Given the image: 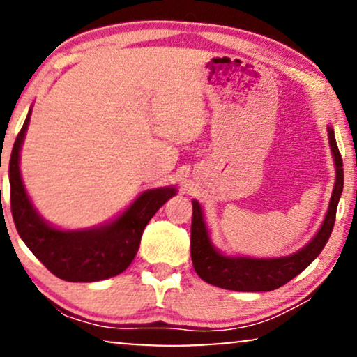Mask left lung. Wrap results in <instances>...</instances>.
<instances>
[{
    "label": "left lung",
    "mask_w": 357,
    "mask_h": 357,
    "mask_svg": "<svg viewBox=\"0 0 357 357\" xmlns=\"http://www.w3.org/2000/svg\"><path fill=\"white\" fill-rule=\"evenodd\" d=\"M330 148L335 160V188L331 193L328 211L324 219V224L317 232V236L299 252L280 258H250V257H227L218 252L209 238V231L204 222L202 206L197 199H193V218H192V261L197 275L209 284L222 287L229 291L242 292H260L273 291L284 286L292 278L305 270L312 261L324 250L328 242L330 234L333 231L336 208L341 193H343V159L336 144L333 128L328 126Z\"/></svg>",
    "instance_id": "left-lung-1"
}]
</instances>
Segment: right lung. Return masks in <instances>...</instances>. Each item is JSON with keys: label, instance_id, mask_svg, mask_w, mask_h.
Masks as SVG:
<instances>
[{"label": "right lung", "instance_id": "1", "mask_svg": "<svg viewBox=\"0 0 357 357\" xmlns=\"http://www.w3.org/2000/svg\"><path fill=\"white\" fill-rule=\"evenodd\" d=\"M29 121L31 110L14 141L9 159L11 213L17 234L29 250L60 280L94 282L120 275L133 261L151 218L177 190L174 187L148 190L141 193L125 213L104 226L81 231L53 227L43 221L33 208L19 170V154Z\"/></svg>", "mask_w": 357, "mask_h": 357}]
</instances>
